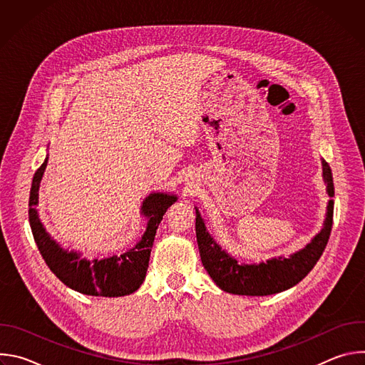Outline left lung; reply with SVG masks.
I'll use <instances>...</instances> for the list:
<instances>
[{
	"instance_id": "1",
	"label": "left lung",
	"mask_w": 365,
	"mask_h": 365,
	"mask_svg": "<svg viewBox=\"0 0 365 365\" xmlns=\"http://www.w3.org/2000/svg\"><path fill=\"white\" fill-rule=\"evenodd\" d=\"M324 180L328 195L334 196V179L329 165L322 160ZM334 200L328 203V214L324 230L303 250L290 257H277L259 264H240L228 255L207 234L196 210V240L205 270L224 292L245 296H267L287 290L303 280L321 258L332 230Z\"/></svg>"
}]
</instances>
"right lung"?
Instances as JSON below:
<instances>
[{
	"mask_svg": "<svg viewBox=\"0 0 365 365\" xmlns=\"http://www.w3.org/2000/svg\"><path fill=\"white\" fill-rule=\"evenodd\" d=\"M47 165V158L36 170L29 199V221L38 251L56 277L68 287L91 296L118 297L135 292L147 273L151 247L160 221L168 207L176 202V196L151 193L145 197L141 212L148 218L147 230L140 242L121 255L110 258H81L78 252L62 250L43 228L36 206L38 203V186Z\"/></svg>",
	"mask_w": 365,
	"mask_h": 365,
	"instance_id": "obj_1",
	"label": "right lung"
}]
</instances>
